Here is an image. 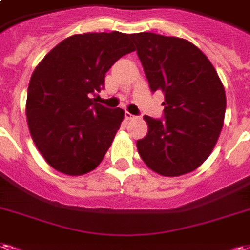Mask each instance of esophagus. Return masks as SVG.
Masks as SVG:
<instances>
[{
    "label": "esophagus",
    "instance_id": "esophagus-1",
    "mask_svg": "<svg viewBox=\"0 0 250 250\" xmlns=\"http://www.w3.org/2000/svg\"><path fill=\"white\" fill-rule=\"evenodd\" d=\"M125 120H132V119H135V116L132 115L131 112H128V111H125Z\"/></svg>",
    "mask_w": 250,
    "mask_h": 250
}]
</instances>
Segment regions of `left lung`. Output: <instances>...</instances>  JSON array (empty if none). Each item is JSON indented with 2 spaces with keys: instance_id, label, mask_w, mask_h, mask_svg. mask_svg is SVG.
Listing matches in <instances>:
<instances>
[{
  "instance_id": "left-lung-1",
  "label": "left lung",
  "mask_w": 250,
  "mask_h": 250,
  "mask_svg": "<svg viewBox=\"0 0 250 250\" xmlns=\"http://www.w3.org/2000/svg\"><path fill=\"white\" fill-rule=\"evenodd\" d=\"M151 91L164 94V119L143 116L148 132L136 142L146 166L163 176L195 171L217 143L227 108L213 64L189 41L131 34Z\"/></svg>"
}]
</instances>
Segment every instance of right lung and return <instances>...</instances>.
<instances>
[{
	"label": "right lung",
	"mask_w": 250,
	"mask_h": 250,
	"mask_svg": "<svg viewBox=\"0 0 250 250\" xmlns=\"http://www.w3.org/2000/svg\"><path fill=\"white\" fill-rule=\"evenodd\" d=\"M131 34L84 33L63 40L41 61L27 88L26 118L31 139L49 166L70 176L95 169L125 118L91 95L104 75L134 51Z\"/></svg>",
	"instance_id": "obj_1"
}]
</instances>
